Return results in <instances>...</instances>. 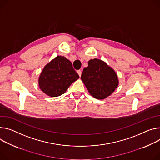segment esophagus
Instances as JSON below:
<instances>
[{"label":"esophagus","instance_id":"34e87169","mask_svg":"<svg viewBox=\"0 0 160 160\" xmlns=\"http://www.w3.org/2000/svg\"><path fill=\"white\" fill-rule=\"evenodd\" d=\"M77 73L78 74V75L80 77H81V75H82V70L79 69V70H77Z\"/></svg>","mask_w":160,"mask_h":160}]
</instances>
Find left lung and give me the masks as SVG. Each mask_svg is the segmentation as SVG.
<instances>
[{
  "label": "left lung",
  "mask_w": 160,
  "mask_h": 160,
  "mask_svg": "<svg viewBox=\"0 0 160 160\" xmlns=\"http://www.w3.org/2000/svg\"><path fill=\"white\" fill-rule=\"evenodd\" d=\"M81 79L90 94L98 99L110 96L119 84L118 76L114 70L103 61L94 59L88 62Z\"/></svg>",
  "instance_id": "left-lung-1"
}]
</instances>
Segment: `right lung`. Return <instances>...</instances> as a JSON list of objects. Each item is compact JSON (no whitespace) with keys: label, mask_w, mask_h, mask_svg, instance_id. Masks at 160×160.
<instances>
[{"label":"right lung","mask_w":160,"mask_h":160,"mask_svg":"<svg viewBox=\"0 0 160 160\" xmlns=\"http://www.w3.org/2000/svg\"><path fill=\"white\" fill-rule=\"evenodd\" d=\"M78 78L71 62L64 57L57 56L42 69L39 85L49 96L57 97L64 94Z\"/></svg>","instance_id":"1"}]
</instances>
